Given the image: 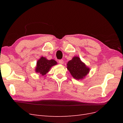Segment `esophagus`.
<instances>
[{
	"instance_id": "obj_1",
	"label": "esophagus",
	"mask_w": 123,
	"mask_h": 123,
	"mask_svg": "<svg viewBox=\"0 0 123 123\" xmlns=\"http://www.w3.org/2000/svg\"><path fill=\"white\" fill-rule=\"evenodd\" d=\"M58 63L61 65L63 64H64V60H63V59H60V60L58 61Z\"/></svg>"
}]
</instances>
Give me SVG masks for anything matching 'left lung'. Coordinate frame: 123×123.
Segmentation results:
<instances>
[{"instance_id":"1","label":"left lung","mask_w":123,"mask_h":123,"mask_svg":"<svg viewBox=\"0 0 123 123\" xmlns=\"http://www.w3.org/2000/svg\"><path fill=\"white\" fill-rule=\"evenodd\" d=\"M67 69L74 79L80 80L87 75L89 72V68L80 61L79 57H74L72 60L68 62Z\"/></svg>"}]
</instances>
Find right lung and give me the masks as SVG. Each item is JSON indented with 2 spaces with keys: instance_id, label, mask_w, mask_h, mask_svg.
Wrapping results in <instances>:
<instances>
[{
  "instance_id": "add662e5",
  "label": "right lung",
  "mask_w": 123,
  "mask_h": 123,
  "mask_svg": "<svg viewBox=\"0 0 123 123\" xmlns=\"http://www.w3.org/2000/svg\"><path fill=\"white\" fill-rule=\"evenodd\" d=\"M57 62L54 59L48 60L45 57H42L37 62L36 72L44 75L49 72L52 67L56 65Z\"/></svg>"
}]
</instances>
